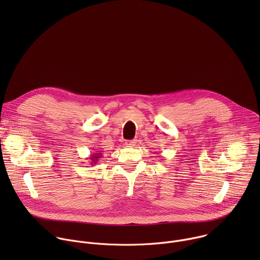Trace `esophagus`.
<instances>
[{"label":"esophagus","mask_w":260,"mask_h":260,"mask_svg":"<svg viewBox=\"0 0 260 260\" xmlns=\"http://www.w3.org/2000/svg\"><path fill=\"white\" fill-rule=\"evenodd\" d=\"M136 141L135 140H128V141H125V146L126 147H134L136 145Z\"/></svg>","instance_id":"obj_1"}]
</instances>
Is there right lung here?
Returning <instances> with one entry per match:
<instances>
[{
  "mask_svg": "<svg viewBox=\"0 0 260 260\" xmlns=\"http://www.w3.org/2000/svg\"><path fill=\"white\" fill-rule=\"evenodd\" d=\"M103 156V153H91L90 154V156L89 157H87V158H89V162H90V165H96V162H98V160H100V158Z\"/></svg>",
  "mask_w": 260,
  "mask_h": 260,
  "instance_id": "obj_1",
  "label": "right lung"
}]
</instances>
